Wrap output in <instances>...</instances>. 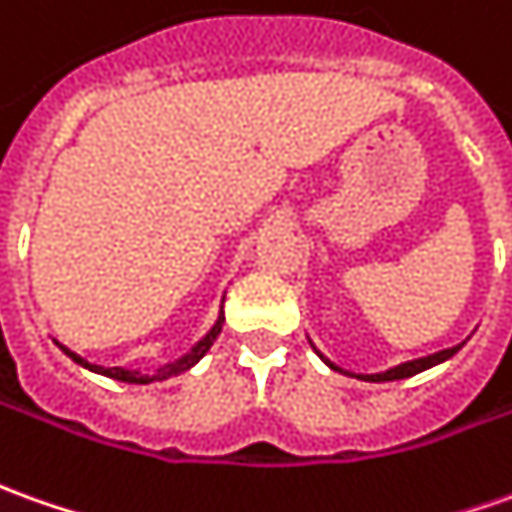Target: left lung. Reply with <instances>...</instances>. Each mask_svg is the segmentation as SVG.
<instances>
[{
	"label": "left lung",
	"mask_w": 512,
	"mask_h": 512,
	"mask_svg": "<svg viewBox=\"0 0 512 512\" xmlns=\"http://www.w3.org/2000/svg\"><path fill=\"white\" fill-rule=\"evenodd\" d=\"M460 347H448V350H440V353H434V356H426V358H417V361H406V364H398V367H392L387 373H378V375H361L364 381H375V384H381V381H398V378H409V375H417L423 373V370H429L434 364H440V361H446L457 353ZM319 353V350H316ZM322 356V353H319ZM325 358V356H322ZM325 364H330L328 358H325ZM333 367V364H330ZM333 370H339V367H333ZM342 373V370H339Z\"/></svg>",
	"instance_id": "left-lung-1"
}]
</instances>
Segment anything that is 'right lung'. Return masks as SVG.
<instances>
[{
  "instance_id": "1",
  "label": "right lung",
  "mask_w": 512,
  "mask_h": 512,
  "mask_svg": "<svg viewBox=\"0 0 512 512\" xmlns=\"http://www.w3.org/2000/svg\"><path fill=\"white\" fill-rule=\"evenodd\" d=\"M221 325H224V316H218V322H215V328L201 339V342L193 347V353L190 356H184L179 358V361H173V364H165L162 370L156 375H139V373H128V370H120V367H100V364H89V361H83L78 353H69L66 347H61L64 350L66 356L72 358V361H78V364H83V367H89L92 373H103V375H109V378H117V381H125V384H151V381H165V378H173V375H179L184 373V370H190L193 364H196L198 358L204 356L207 350L212 347V342L218 339V333H221Z\"/></svg>"
}]
</instances>
